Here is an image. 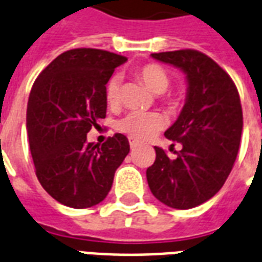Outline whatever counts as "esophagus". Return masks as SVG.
I'll return each instance as SVG.
<instances>
[{
    "instance_id": "34e87169",
    "label": "esophagus",
    "mask_w": 262,
    "mask_h": 262,
    "mask_svg": "<svg viewBox=\"0 0 262 262\" xmlns=\"http://www.w3.org/2000/svg\"><path fill=\"white\" fill-rule=\"evenodd\" d=\"M140 141L137 139H133V137H129V144H130V147L132 148H135L136 145L139 144Z\"/></svg>"
}]
</instances>
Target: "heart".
Returning <instances> with one entry per match:
<instances>
[{
    "label": "heart",
    "instance_id": "heart-1",
    "mask_svg": "<svg viewBox=\"0 0 262 262\" xmlns=\"http://www.w3.org/2000/svg\"><path fill=\"white\" fill-rule=\"evenodd\" d=\"M137 77L147 85L149 91L161 95L170 85V78L158 64H145L137 70ZM105 99L111 107L121 99V78L113 77L105 86ZM165 125V118L155 111H132L118 121V129L136 139H148Z\"/></svg>",
    "mask_w": 262,
    "mask_h": 262
}]
</instances>
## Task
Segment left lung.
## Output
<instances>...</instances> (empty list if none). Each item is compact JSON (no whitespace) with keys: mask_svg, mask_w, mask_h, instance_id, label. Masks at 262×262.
I'll return each mask as SVG.
<instances>
[{"mask_svg":"<svg viewBox=\"0 0 262 262\" xmlns=\"http://www.w3.org/2000/svg\"><path fill=\"white\" fill-rule=\"evenodd\" d=\"M154 59L185 74V104L166 132L181 144L174 159L155 147L147 169L149 189L173 209H192L219 192L232 170L243 129L242 105L235 83L214 60L192 49L152 53Z\"/></svg>","mask_w":262,"mask_h":262,"instance_id":"left-lung-1","label":"left lung"}]
</instances>
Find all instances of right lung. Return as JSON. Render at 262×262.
I'll return each instance as SVG.
<instances>
[{
    "label": "right lung",
    "instance_id": "add662e5",
    "mask_svg": "<svg viewBox=\"0 0 262 262\" xmlns=\"http://www.w3.org/2000/svg\"><path fill=\"white\" fill-rule=\"evenodd\" d=\"M126 60L101 49H71L34 82L26 126L35 174L64 206L85 209L104 201L129 154V141L121 133L101 145L86 140L88 132L105 118V85Z\"/></svg>",
    "mask_w": 262,
    "mask_h": 262
}]
</instances>
